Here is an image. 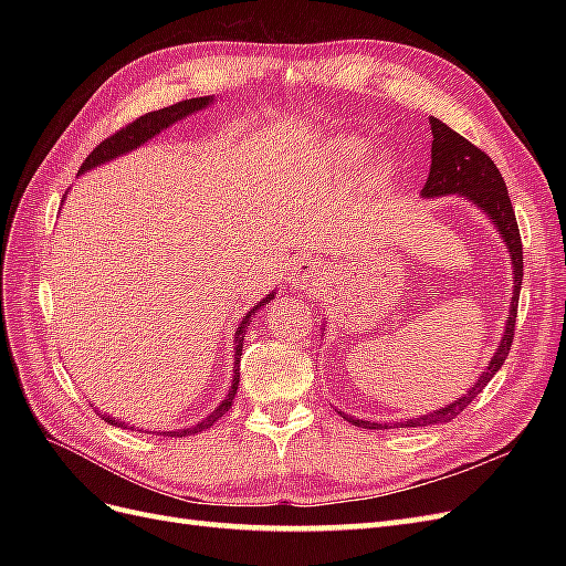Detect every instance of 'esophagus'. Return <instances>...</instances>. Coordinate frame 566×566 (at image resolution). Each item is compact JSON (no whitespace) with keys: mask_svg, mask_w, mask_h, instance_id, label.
<instances>
[{"mask_svg":"<svg viewBox=\"0 0 566 566\" xmlns=\"http://www.w3.org/2000/svg\"><path fill=\"white\" fill-rule=\"evenodd\" d=\"M321 264L314 262V260H302L295 264L293 269V276H290V281H293V285L297 290H312L316 283H321Z\"/></svg>","mask_w":566,"mask_h":566,"instance_id":"34e87169","label":"esophagus"}]
</instances>
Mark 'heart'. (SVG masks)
I'll return each mask as SVG.
<instances>
[{
    "instance_id": "1",
    "label": "heart",
    "mask_w": 566,
    "mask_h": 566,
    "mask_svg": "<svg viewBox=\"0 0 566 566\" xmlns=\"http://www.w3.org/2000/svg\"><path fill=\"white\" fill-rule=\"evenodd\" d=\"M366 148L368 146L361 136H354V134L335 136V139L331 142V158L337 160L339 165H356L364 158Z\"/></svg>"
}]
</instances>
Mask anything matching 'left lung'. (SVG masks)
Returning a JSON list of instances; mask_svg holds the SVG:
<instances>
[{
	"label": "left lung",
	"mask_w": 566,
	"mask_h": 566,
	"mask_svg": "<svg viewBox=\"0 0 566 566\" xmlns=\"http://www.w3.org/2000/svg\"><path fill=\"white\" fill-rule=\"evenodd\" d=\"M432 127V165H430V177H427L420 196L422 198H441V196H462L470 200L474 208L482 210L493 224L499 229L503 243L507 245L512 269H515V285H512V302H510V316L505 321V333L501 337V345L491 356L489 366L479 375V380L472 385L468 394L449 406L439 410H430V413L418 416L413 420L401 422V427H430L449 422L455 416L465 410L479 391H482L495 373L501 370L505 358L510 354L512 339H515V321H517V302H520V290H522V276H524V256H522V235L517 227L515 210H512V202L507 196V186L499 172V167L486 156L484 150H479L474 144H470L465 136L453 132L449 125H443L441 119L430 117ZM345 416V413H342ZM356 427H364V430H389L391 424H380L370 420H358L354 416H345ZM399 427V424H397Z\"/></svg>",
	"instance_id": "1"
}]
</instances>
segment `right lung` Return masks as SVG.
Instances as JSON below:
<instances>
[{
	"mask_svg": "<svg viewBox=\"0 0 566 566\" xmlns=\"http://www.w3.org/2000/svg\"><path fill=\"white\" fill-rule=\"evenodd\" d=\"M212 96H198V98H186V101H179V104H175V106H167V108H160V111H153V113H146V115H142V117H136L134 123H129L127 127H123V129H117L113 136H108L106 142H101L90 156H87V160L82 163V167H80V175H84L87 172V169H92V167H98V165H104V163H111L113 158H119V156H125V153H129V150H134V148H139V146H144L148 139H153V136L156 134H160L163 129H167L169 125H175V123H179V119H184L186 115H191V113H198V111H202V108H208L210 104H212ZM273 300V293H269L262 302H256L252 310L243 316V321H241V325H238V331H235V337H233V366H235V375H233V382H231V389H229V394L224 397V401H221L212 413L208 416V418H202L198 424H191V427H186V430H175V432H163V434H167V437H188V434H198V432H202V430H208V427H212L221 416L227 413V410L231 408V403H233V399H235V391H238V382H241V375H238V364H241V354H243V337H245V333H248V323H250V316L256 312V310H262L264 304H269ZM98 416H101V410H98ZM104 418L106 422H111V424H115V427H127V430H132L129 424H125V422H119V420H115V418H111V416H101Z\"/></svg>",
	"mask_w": 566,
	"mask_h": 566,
	"instance_id": "add662e5",
	"label": "right lung"
}]
</instances>
